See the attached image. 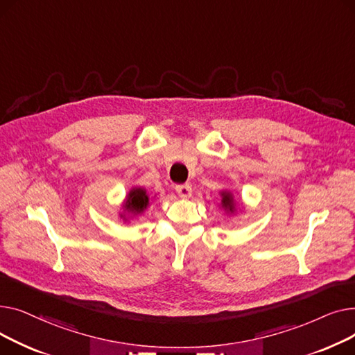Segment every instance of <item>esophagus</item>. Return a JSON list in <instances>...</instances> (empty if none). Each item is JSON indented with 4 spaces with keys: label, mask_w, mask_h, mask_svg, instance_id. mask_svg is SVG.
<instances>
[{
    "label": "esophagus",
    "mask_w": 355,
    "mask_h": 355,
    "mask_svg": "<svg viewBox=\"0 0 355 355\" xmlns=\"http://www.w3.org/2000/svg\"><path fill=\"white\" fill-rule=\"evenodd\" d=\"M175 191H177V194L181 198H190L191 194H193V189H191L190 184H180V185H177Z\"/></svg>",
    "instance_id": "obj_1"
}]
</instances>
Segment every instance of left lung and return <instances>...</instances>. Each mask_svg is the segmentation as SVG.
I'll return each instance as SVG.
<instances>
[{
    "label": "left lung",
    "mask_w": 355,
    "mask_h": 355,
    "mask_svg": "<svg viewBox=\"0 0 355 355\" xmlns=\"http://www.w3.org/2000/svg\"><path fill=\"white\" fill-rule=\"evenodd\" d=\"M220 197H221V201H220V209L225 211L227 216H236L237 214V210L240 211V204L236 201L233 193L230 190H221L220 193Z\"/></svg>",
    "instance_id": "8db88e82"
}]
</instances>
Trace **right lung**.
Here are the masks:
<instances>
[{
    "instance_id": "right-lung-1",
    "label": "right lung",
    "mask_w": 355,
    "mask_h": 355,
    "mask_svg": "<svg viewBox=\"0 0 355 355\" xmlns=\"http://www.w3.org/2000/svg\"><path fill=\"white\" fill-rule=\"evenodd\" d=\"M154 197L148 194L144 187H132L125 196V200L121 204L119 217L125 223H130L145 213V210L151 206Z\"/></svg>"
}]
</instances>
